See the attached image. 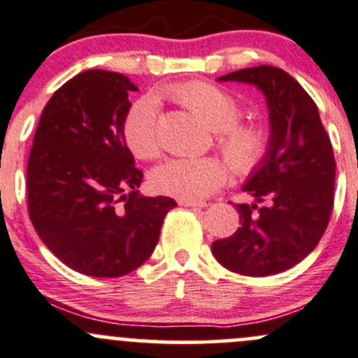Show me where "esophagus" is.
Here are the masks:
<instances>
[{"label":"esophagus","mask_w":358,"mask_h":358,"mask_svg":"<svg viewBox=\"0 0 358 358\" xmlns=\"http://www.w3.org/2000/svg\"><path fill=\"white\" fill-rule=\"evenodd\" d=\"M180 206H185V208H206L204 201H178Z\"/></svg>","instance_id":"esophagus-1"}]
</instances>
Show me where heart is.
I'll return each mask as SVG.
<instances>
[{
	"mask_svg": "<svg viewBox=\"0 0 358 358\" xmlns=\"http://www.w3.org/2000/svg\"><path fill=\"white\" fill-rule=\"evenodd\" d=\"M166 96L217 131V145L236 175H250L261 166L269 150V129L261 122L238 123L242 104L231 92L195 80L173 85ZM157 113L156 99L142 97L131 104L123 120L125 144L138 159H154L161 152ZM227 180L228 169L217 157H175L154 168L150 175L154 189L180 201L209 197Z\"/></svg>",
	"mask_w": 358,
	"mask_h": 358,
	"instance_id": "1",
	"label": "heart"
}]
</instances>
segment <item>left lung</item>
I'll list each match as a JSON object with an SVG mask.
<instances>
[{"label": "left lung", "instance_id": "obj_1", "mask_svg": "<svg viewBox=\"0 0 358 358\" xmlns=\"http://www.w3.org/2000/svg\"><path fill=\"white\" fill-rule=\"evenodd\" d=\"M220 82L262 90L269 110L271 144L243 192L254 204H236L240 227L210 247L221 266L245 276L283 273L307 257L328 228L334 201L331 141L306 89L271 65L231 71Z\"/></svg>", "mask_w": 358, "mask_h": 358}]
</instances>
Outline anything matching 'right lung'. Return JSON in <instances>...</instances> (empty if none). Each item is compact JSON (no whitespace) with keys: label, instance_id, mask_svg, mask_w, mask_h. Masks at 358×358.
<instances>
[{"label":"right lung","instance_id":"1","mask_svg":"<svg viewBox=\"0 0 358 358\" xmlns=\"http://www.w3.org/2000/svg\"><path fill=\"white\" fill-rule=\"evenodd\" d=\"M135 90L116 71H82L52 94L34 135L30 221L63 264L87 276L120 278L144 264L176 206L138 194L144 175L122 130Z\"/></svg>","mask_w":358,"mask_h":358}]
</instances>
